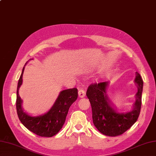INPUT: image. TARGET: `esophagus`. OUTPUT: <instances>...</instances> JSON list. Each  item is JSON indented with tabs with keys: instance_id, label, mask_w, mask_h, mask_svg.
Masks as SVG:
<instances>
[{
	"instance_id": "1",
	"label": "esophagus",
	"mask_w": 156,
	"mask_h": 156,
	"mask_svg": "<svg viewBox=\"0 0 156 156\" xmlns=\"http://www.w3.org/2000/svg\"><path fill=\"white\" fill-rule=\"evenodd\" d=\"M78 93H79V97H81V98H83L85 96V90H84V89H83V88H81L79 89Z\"/></svg>"
}]
</instances>
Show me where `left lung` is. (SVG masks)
Returning <instances> with one entry per match:
<instances>
[{
  "label": "left lung",
  "mask_w": 156,
  "mask_h": 156,
  "mask_svg": "<svg viewBox=\"0 0 156 156\" xmlns=\"http://www.w3.org/2000/svg\"><path fill=\"white\" fill-rule=\"evenodd\" d=\"M134 81L138 85L136 101L132 111L126 113H119L112 107L106 93L108 82L94 83L89 86L86 94L92 108L93 124L102 134L108 136L121 135L138 120L141 110L144 84L138 72Z\"/></svg>",
  "instance_id": "obj_1"
}]
</instances>
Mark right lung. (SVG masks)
<instances>
[{
	"mask_svg": "<svg viewBox=\"0 0 156 156\" xmlns=\"http://www.w3.org/2000/svg\"><path fill=\"white\" fill-rule=\"evenodd\" d=\"M24 70V67L19 79L16 92V111L19 119L26 128L36 135L41 137H52L58 134L65 123L69 107L77 98V89L62 90L47 113L38 116H31L24 112L22 107V101L18 94L19 88L22 83Z\"/></svg>",
	"mask_w": 156,
	"mask_h": 156,
	"instance_id": "add662e5",
	"label": "right lung"
}]
</instances>
